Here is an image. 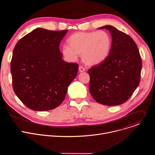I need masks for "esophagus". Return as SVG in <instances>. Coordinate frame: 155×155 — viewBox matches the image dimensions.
Returning <instances> with one entry per match:
<instances>
[{
  "label": "esophagus",
  "mask_w": 155,
  "mask_h": 155,
  "mask_svg": "<svg viewBox=\"0 0 155 155\" xmlns=\"http://www.w3.org/2000/svg\"><path fill=\"white\" fill-rule=\"evenodd\" d=\"M78 70H79V71H80V72H84V71H85L84 68L83 67H82V66H80Z\"/></svg>",
  "instance_id": "34e87169"
}]
</instances>
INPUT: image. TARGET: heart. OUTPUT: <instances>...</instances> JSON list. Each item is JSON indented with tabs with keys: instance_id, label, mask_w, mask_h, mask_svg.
<instances>
[{
	"instance_id": "heart-1",
	"label": "heart",
	"mask_w": 155,
	"mask_h": 155,
	"mask_svg": "<svg viewBox=\"0 0 155 155\" xmlns=\"http://www.w3.org/2000/svg\"><path fill=\"white\" fill-rule=\"evenodd\" d=\"M62 53L70 61H75L81 55L83 61L87 65L102 62L108 56L112 46V38L104 31L97 32H77L67 40Z\"/></svg>"
}]
</instances>
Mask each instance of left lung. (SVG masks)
<instances>
[{"instance_id":"left-lung-1","label":"left lung","mask_w":155,"mask_h":155,"mask_svg":"<svg viewBox=\"0 0 155 155\" xmlns=\"http://www.w3.org/2000/svg\"><path fill=\"white\" fill-rule=\"evenodd\" d=\"M106 29L112 35L107 58L87 71L90 92L99 104L115 106L126 102L139 84L142 59L136 43L129 35L112 26Z\"/></svg>"}]
</instances>
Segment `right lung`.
<instances>
[{"label": "right lung", "mask_w": 155, "mask_h": 155, "mask_svg": "<svg viewBox=\"0 0 155 155\" xmlns=\"http://www.w3.org/2000/svg\"><path fill=\"white\" fill-rule=\"evenodd\" d=\"M67 32L37 28L21 38L13 49L10 64L13 90L32 110L58 107L77 75L78 64L63 61L59 48Z\"/></svg>", "instance_id": "right-lung-1"}]
</instances>
